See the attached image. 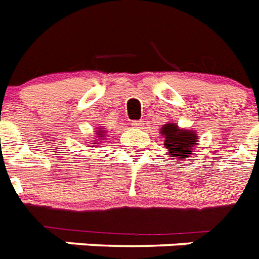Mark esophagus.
<instances>
[{
    "instance_id": "34e87169",
    "label": "esophagus",
    "mask_w": 259,
    "mask_h": 259,
    "mask_svg": "<svg viewBox=\"0 0 259 259\" xmlns=\"http://www.w3.org/2000/svg\"><path fill=\"white\" fill-rule=\"evenodd\" d=\"M131 125L134 128H142L143 127V121L142 120H134L131 123Z\"/></svg>"
}]
</instances>
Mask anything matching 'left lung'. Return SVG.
<instances>
[{
  "instance_id": "left-lung-1",
  "label": "left lung",
  "mask_w": 259,
  "mask_h": 259,
  "mask_svg": "<svg viewBox=\"0 0 259 259\" xmlns=\"http://www.w3.org/2000/svg\"><path fill=\"white\" fill-rule=\"evenodd\" d=\"M162 135H164L165 148L172 155V158H183L191 152V147L196 144V132L179 130L175 123L164 124L162 128Z\"/></svg>"
}]
</instances>
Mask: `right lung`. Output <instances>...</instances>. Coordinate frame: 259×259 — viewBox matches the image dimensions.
I'll use <instances>...</instances> for the list:
<instances>
[{"mask_svg":"<svg viewBox=\"0 0 259 259\" xmlns=\"http://www.w3.org/2000/svg\"><path fill=\"white\" fill-rule=\"evenodd\" d=\"M97 135H99V138H101V139H103V138H104V136H103V132H101V131L97 132Z\"/></svg>","mask_w":259,"mask_h":259,"instance_id":"add662e5","label":"right lung"}]
</instances>
